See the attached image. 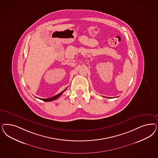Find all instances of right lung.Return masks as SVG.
I'll return each mask as SVG.
<instances>
[{
  "label": "right lung",
  "mask_w": 158,
  "mask_h": 158,
  "mask_svg": "<svg viewBox=\"0 0 158 158\" xmlns=\"http://www.w3.org/2000/svg\"><path fill=\"white\" fill-rule=\"evenodd\" d=\"M66 88L64 91H63L61 92L60 93H59V94H58L57 95H56L55 96H54V97H52V98H46V99H40L42 101H45V102H50V101H54V100H55L57 98H58L59 97H60V95H61V94L63 93V92L65 91L67 89Z\"/></svg>",
  "instance_id": "1"
}]
</instances>
